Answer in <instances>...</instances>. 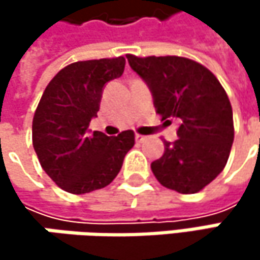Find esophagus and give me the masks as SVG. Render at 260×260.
I'll use <instances>...</instances> for the list:
<instances>
[{
	"instance_id": "obj_1",
	"label": "esophagus",
	"mask_w": 260,
	"mask_h": 260,
	"mask_svg": "<svg viewBox=\"0 0 260 260\" xmlns=\"http://www.w3.org/2000/svg\"><path fill=\"white\" fill-rule=\"evenodd\" d=\"M146 140H147V137L140 135V134H135V141H137V143H143V141H146Z\"/></svg>"
}]
</instances>
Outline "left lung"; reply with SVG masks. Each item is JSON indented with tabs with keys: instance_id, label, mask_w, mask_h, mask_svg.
Instances as JSON below:
<instances>
[{
	"instance_id": "left-lung-1",
	"label": "left lung",
	"mask_w": 260,
	"mask_h": 260,
	"mask_svg": "<svg viewBox=\"0 0 260 260\" xmlns=\"http://www.w3.org/2000/svg\"><path fill=\"white\" fill-rule=\"evenodd\" d=\"M143 79L162 120L178 119V140L164 141V153L150 164L166 188L194 194L224 169L234 143L231 101L215 75L189 58L126 55Z\"/></svg>"
}]
</instances>
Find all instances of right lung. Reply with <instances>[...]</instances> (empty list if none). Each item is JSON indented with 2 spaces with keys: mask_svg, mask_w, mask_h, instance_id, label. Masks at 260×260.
Segmentation results:
<instances>
[{
  "mask_svg": "<svg viewBox=\"0 0 260 260\" xmlns=\"http://www.w3.org/2000/svg\"><path fill=\"white\" fill-rule=\"evenodd\" d=\"M123 71V57L77 61L61 69L42 94L32 119V146L46 175L68 192L110 185L135 143L132 131L108 137L88 129L105 84Z\"/></svg>",
  "mask_w": 260,
  "mask_h": 260,
  "instance_id": "right-lung-1",
  "label": "right lung"
}]
</instances>
